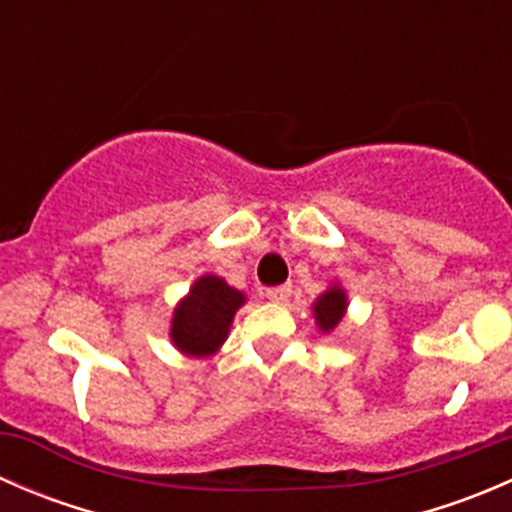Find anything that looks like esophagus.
<instances>
[{
	"label": "esophagus",
	"instance_id": "obj_1",
	"mask_svg": "<svg viewBox=\"0 0 512 512\" xmlns=\"http://www.w3.org/2000/svg\"><path fill=\"white\" fill-rule=\"evenodd\" d=\"M289 294H292V285H280V287L267 289V299H270V302H277V304H285L289 299Z\"/></svg>",
	"mask_w": 512,
	"mask_h": 512
}]
</instances>
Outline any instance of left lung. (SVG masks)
<instances>
[{
	"label": "left lung",
	"mask_w": 512,
	"mask_h": 512,
	"mask_svg": "<svg viewBox=\"0 0 512 512\" xmlns=\"http://www.w3.org/2000/svg\"><path fill=\"white\" fill-rule=\"evenodd\" d=\"M347 307V289L339 285V282H332V285L324 289V292L312 302V314L319 332L332 334L334 329L344 322V317H347Z\"/></svg>",
	"instance_id": "left-lung-1"
}]
</instances>
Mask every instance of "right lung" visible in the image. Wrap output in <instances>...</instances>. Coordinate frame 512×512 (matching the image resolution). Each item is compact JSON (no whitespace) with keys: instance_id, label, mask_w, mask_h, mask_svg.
<instances>
[{"instance_id":"1","label":"right lung","mask_w":512,"mask_h":512,"mask_svg":"<svg viewBox=\"0 0 512 512\" xmlns=\"http://www.w3.org/2000/svg\"><path fill=\"white\" fill-rule=\"evenodd\" d=\"M245 302V292L227 285L223 277H198L188 294L175 304L170 319V342L180 354L210 359L225 344L232 319Z\"/></svg>"}]
</instances>
